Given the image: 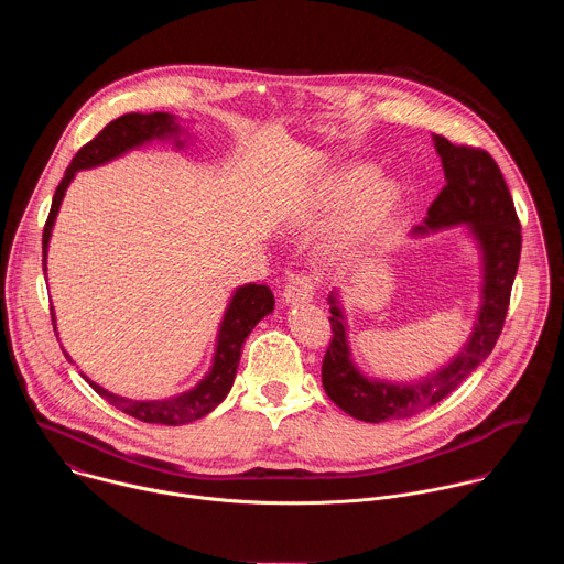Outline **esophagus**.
Wrapping results in <instances>:
<instances>
[{
  "label": "esophagus",
  "instance_id": "obj_1",
  "mask_svg": "<svg viewBox=\"0 0 564 564\" xmlns=\"http://www.w3.org/2000/svg\"><path fill=\"white\" fill-rule=\"evenodd\" d=\"M314 296V281L307 274H292L283 290V303L288 305H301L310 303Z\"/></svg>",
  "mask_w": 564,
  "mask_h": 564
}]
</instances>
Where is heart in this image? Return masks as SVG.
<instances>
[{
    "instance_id": "1",
    "label": "heart",
    "mask_w": 564,
    "mask_h": 564,
    "mask_svg": "<svg viewBox=\"0 0 564 564\" xmlns=\"http://www.w3.org/2000/svg\"><path fill=\"white\" fill-rule=\"evenodd\" d=\"M372 175L375 167L364 163L339 167L312 189L301 209V218L305 223H316L339 212L348 202L351 203L333 238V248L339 254H348L366 243L392 216L401 200V187L394 178L376 176L373 180Z\"/></svg>"
}]
</instances>
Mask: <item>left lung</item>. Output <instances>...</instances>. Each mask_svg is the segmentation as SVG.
Instances as JSON below:
<instances>
[{"label": "left lung", "instance_id": "obj_1", "mask_svg": "<svg viewBox=\"0 0 564 564\" xmlns=\"http://www.w3.org/2000/svg\"><path fill=\"white\" fill-rule=\"evenodd\" d=\"M433 144L442 160L446 185L411 236L422 238L464 227L479 257L477 316L466 344L444 366L420 379L390 381L370 377L357 366L339 288L328 294L333 344L324 357L321 381L344 413L370 424L411 417L437 404L491 355L505 326L520 263V223L496 160L487 151L457 147L442 135H433Z\"/></svg>", "mask_w": 564, "mask_h": 564}]
</instances>
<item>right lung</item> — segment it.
<instances>
[{
    "label": "right lung",
    "instance_id": "obj_1",
    "mask_svg": "<svg viewBox=\"0 0 564 564\" xmlns=\"http://www.w3.org/2000/svg\"><path fill=\"white\" fill-rule=\"evenodd\" d=\"M192 140H194V135L172 113H165V111L124 113L118 120L109 122L91 142H87L83 149H79L75 153V158L70 160V165L66 167L62 183L55 189L51 212H48V218H46V225H44V234H42L44 276H46L48 240H51V234H53V227H55V218H57L59 205L64 200V194H66V189L73 183L77 172L102 167V165L111 163V160H118V158L127 155L129 151L149 147L153 142H172V147L176 151H183ZM272 312H274V294L268 285H257V283L238 285L231 292V296L227 301V307L223 312L220 324H218L216 346H214L209 370L205 372V377L196 386H192L189 390H183L174 397L129 399V397L109 392L100 383L91 381L85 372H79V375H83L94 386V390L100 397H105L109 404L116 406L118 411H122V413H127V415H131L140 422H147V424L183 426V424H189V422H196V420L209 415L220 404V401L227 397V392L234 386L240 352H243V344H246L248 335L257 328L261 318H265ZM51 316H53V328L57 333L55 310L53 307H51ZM62 352L70 364H75L64 348H62Z\"/></svg>",
    "mask_w": 564,
    "mask_h": 564
}]
</instances>
